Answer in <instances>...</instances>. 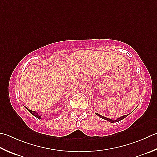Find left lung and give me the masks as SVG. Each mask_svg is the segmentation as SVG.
I'll list each match as a JSON object with an SVG mask.
<instances>
[{
	"instance_id": "8db88e82",
	"label": "left lung",
	"mask_w": 157,
	"mask_h": 157,
	"mask_svg": "<svg viewBox=\"0 0 157 157\" xmlns=\"http://www.w3.org/2000/svg\"><path fill=\"white\" fill-rule=\"evenodd\" d=\"M95 114H96V115H98V116H99V117H100V118L103 119H106V120H107V121H108L109 122H110V123H115V122H117V121H121V120H122V119H123L126 118V117L128 115H123V116L117 118V119H114V120H113V119H109V118H107V117H104V116H102V115H99V114H98V113H95Z\"/></svg>"
}]
</instances>
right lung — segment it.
<instances>
[{
    "label": "right lung",
    "instance_id": "right-lung-1",
    "mask_svg": "<svg viewBox=\"0 0 157 157\" xmlns=\"http://www.w3.org/2000/svg\"><path fill=\"white\" fill-rule=\"evenodd\" d=\"M27 109V110L29 111V112L31 114V115H33V116H35L36 117H37V118H38V119H41V115H39L38 114V113H36V111H33V110H29V108H27V107H25Z\"/></svg>",
    "mask_w": 157,
    "mask_h": 157
}]
</instances>
